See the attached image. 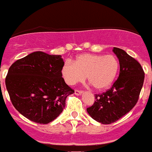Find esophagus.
<instances>
[{
	"label": "esophagus",
	"instance_id": "34e87169",
	"mask_svg": "<svg viewBox=\"0 0 152 152\" xmlns=\"http://www.w3.org/2000/svg\"><path fill=\"white\" fill-rule=\"evenodd\" d=\"M75 95H76V96H80L82 93H83V91H79V90H75Z\"/></svg>",
	"mask_w": 152,
	"mask_h": 152
}]
</instances>
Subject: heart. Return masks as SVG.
<instances>
[{
	"label": "heart",
	"mask_w": 152,
	"mask_h": 152,
	"mask_svg": "<svg viewBox=\"0 0 152 152\" xmlns=\"http://www.w3.org/2000/svg\"><path fill=\"white\" fill-rule=\"evenodd\" d=\"M120 63L114 55H96L85 53L78 56L73 63L66 62L61 75L68 85L87 80L97 91L108 88L117 76Z\"/></svg>",
	"instance_id": "b5f03b06"
}]
</instances>
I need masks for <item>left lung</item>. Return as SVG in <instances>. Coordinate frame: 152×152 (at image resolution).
I'll return each mask as SVG.
<instances>
[{"label":"left lung","instance_id":"left-lung-1","mask_svg":"<svg viewBox=\"0 0 152 152\" xmlns=\"http://www.w3.org/2000/svg\"><path fill=\"white\" fill-rule=\"evenodd\" d=\"M120 62V75L112 88L103 94L95 96V103L87 112L93 120L109 124L132 109L139 99L144 80L140 64L119 48H113Z\"/></svg>","mask_w":152,"mask_h":152}]
</instances>
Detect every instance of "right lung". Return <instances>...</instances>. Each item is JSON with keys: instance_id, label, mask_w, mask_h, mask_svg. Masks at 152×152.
<instances>
[{"instance_id": "add662e5", "label": "right lung", "mask_w": 152, "mask_h": 152, "mask_svg": "<svg viewBox=\"0 0 152 152\" xmlns=\"http://www.w3.org/2000/svg\"><path fill=\"white\" fill-rule=\"evenodd\" d=\"M61 55L34 52L9 68L5 85L12 104L25 117L46 124L60 115L74 91L62 78Z\"/></svg>"}]
</instances>
